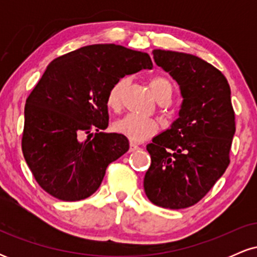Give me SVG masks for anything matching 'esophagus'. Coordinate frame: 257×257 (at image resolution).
Masks as SVG:
<instances>
[{
  "mask_svg": "<svg viewBox=\"0 0 257 257\" xmlns=\"http://www.w3.org/2000/svg\"><path fill=\"white\" fill-rule=\"evenodd\" d=\"M139 149H140V146H139L138 144H135V143L129 144V152H134V151H137V150H139Z\"/></svg>",
  "mask_w": 257,
  "mask_h": 257,
  "instance_id": "esophagus-1",
  "label": "esophagus"
}]
</instances>
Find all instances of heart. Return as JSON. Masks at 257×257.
Segmentation results:
<instances>
[{"mask_svg":"<svg viewBox=\"0 0 257 257\" xmlns=\"http://www.w3.org/2000/svg\"><path fill=\"white\" fill-rule=\"evenodd\" d=\"M126 82H128L126 77L118 78L108 89L107 95H106V104L111 110H118L120 107L122 94ZM149 85L152 95L158 101L170 99V96H172L173 84L166 77H162V76L153 77L150 79ZM113 129L114 132L128 138L129 140L140 143V141L146 140L147 138L152 137L158 132V123L155 119L144 118V117H139L137 114L129 113L120 119L116 120L113 124Z\"/></svg>","mask_w":257,"mask_h":257,"instance_id":"b5f03b06","label":"heart"}]
</instances>
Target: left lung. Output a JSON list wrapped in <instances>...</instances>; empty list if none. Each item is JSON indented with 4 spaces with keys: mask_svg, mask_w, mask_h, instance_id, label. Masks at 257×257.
Instances as JSON below:
<instances>
[{
    "mask_svg": "<svg viewBox=\"0 0 257 257\" xmlns=\"http://www.w3.org/2000/svg\"><path fill=\"white\" fill-rule=\"evenodd\" d=\"M157 66L179 84V117L146 146L151 166L144 190L153 204L184 209L199 202L229 164L235 133L231 88L216 67L196 55L155 49Z\"/></svg>",
    "mask_w": 257,
    "mask_h": 257,
    "instance_id": "left-lung-1",
    "label": "left lung"
}]
</instances>
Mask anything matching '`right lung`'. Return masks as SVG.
Returning a JSON list of instances; mask_svg holds the SVG:
<instances>
[{"label": "right lung", "instance_id": "obj_1", "mask_svg": "<svg viewBox=\"0 0 257 257\" xmlns=\"http://www.w3.org/2000/svg\"><path fill=\"white\" fill-rule=\"evenodd\" d=\"M153 67L145 52L90 44L47 66L25 105L23 153L38 185L65 202L91 196L106 168L129 150L128 139L105 133L106 95L118 78ZM96 130L94 138H89ZM84 134L90 135L81 140Z\"/></svg>", "mask_w": 257, "mask_h": 257}]
</instances>
